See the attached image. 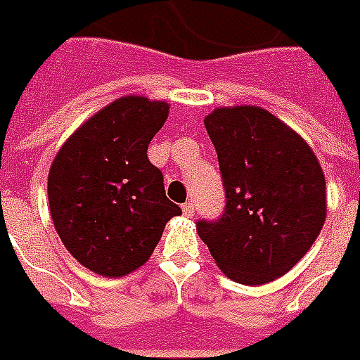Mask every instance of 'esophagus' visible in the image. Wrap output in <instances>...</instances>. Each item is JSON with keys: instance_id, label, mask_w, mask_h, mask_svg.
Returning <instances> with one entry per match:
<instances>
[{"instance_id": "esophagus-1", "label": "esophagus", "mask_w": 360, "mask_h": 360, "mask_svg": "<svg viewBox=\"0 0 360 360\" xmlns=\"http://www.w3.org/2000/svg\"><path fill=\"white\" fill-rule=\"evenodd\" d=\"M182 212H184V216H188V218H191V216L195 214V205H193V202H184L182 205Z\"/></svg>"}]
</instances>
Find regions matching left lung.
Listing matches in <instances>:
<instances>
[{
  "label": "left lung",
  "instance_id": "8db88e82",
  "mask_svg": "<svg viewBox=\"0 0 360 360\" xmlns=\"http://www.w3.org/2000/svg\"><path fill=\"white\" fill-rule=\"evenodd\" d=\"M218 153L226 207L197 233L218 267L241 285L283 277L311 248L326 218V182L309 144L258 106L205 117Z\"/></svg>",
  "mask_w": 360,
  "mask_h": 360
}]
</instances>
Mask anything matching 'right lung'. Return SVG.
<instances>
[{
    "label": "right lung",
    "mask_w": 360,
    "mask_h": 360,
    "mask_svg": "<svg viewBox=\"0 0 360 360\" xmlns=\"http://www.w3.org/2000/svg\"><path fill=\"white\" fill-rule=\"evenodd\" d=\"M167 117V102L132 94L113 100L64 142L51 165L47 193L56 233L91 271L129 275L148 262L167 221L182 214L148 159Z\"/></svg>",
    "instance_id": "obj_1"
}]
</instances>
